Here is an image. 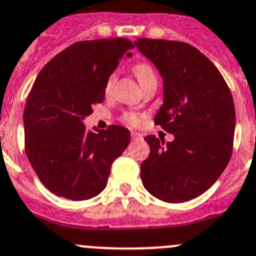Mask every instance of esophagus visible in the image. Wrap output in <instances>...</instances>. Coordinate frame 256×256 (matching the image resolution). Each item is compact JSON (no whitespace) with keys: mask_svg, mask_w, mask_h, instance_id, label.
I'll return each mask as SVG.
<instances>
[{"mask_svg":"<svg viewBox=\"0 0 256 256\" xmlns=\"http://www.w3.org/2000/svg\"><path fill=\"white\" fill-rule=\"evenodd\" d=\"M132 140H142V138H144V136L140 134V133H137V132H132Z\"/></svg>","mask_w":256,"mask_h":256,"instance_id":"obj_1","label":"esophagus"}]
</instances>
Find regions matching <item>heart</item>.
Wrapping results in <instances>:
<instances>
[{
	"label": "heart",
	"instance_id": "obj_1",
	"mask_svg": "<svg viewBox=\"0 0 256 256\" xmlns=\"http://www.w3.org/2000/svg\"><path fill=\"white\" fill-rule=\"evenodd\" d=\"M133 71H134L136 77L140 81V84L142 85L144 82H146L147 80L150 78H156V74H154V71L152 70V67L150 64L144 62H138L136 63L134 67H133ZM114 81H116V74H112L105 81V86H104V91L105 94H110L112 91V85H114ZM124 122L126 124H130V126H138L140 123V116L136 112H126L123 116Z\"/></svg>",
	"mask_w": 256,
	"mask_h": 256
}]
</instances>
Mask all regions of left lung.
<instances>
[{"instance_id": "1", "label": "left lung", "mask_w": 256, "mask_h": 256, "mask_svg": "<svg viewBox=\"0 0 256 256\" xmlns=\"http://www.w3.org/2000/svg\"><path fill=\"white\" fill-rule=\"evenodd\" d=\"M138 50L164 81V104L154 124L174 134L172 142L147 136L150 156L140 165L146 190L160 200L182 203L208 190L232 154L235 105L216 66L182 42L140 38Z\"/></svg>"}]
</instances>
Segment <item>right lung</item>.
Masks as SVG:
<instances>
[{"mask_svg": "<svg viewBox=\"0 0 256 256\" xmlns=\"http://www.w3.org/2000/svg\"><path fill=\"white\" fill-rule=\"evenodd\" d=\"M132 42H78L52 58L38 74L24 110L25 152L44 186L58 196L86 200L102 193L112 164L130 142L120 126L86 130L84 119L105 98V81Z\"/></svg>", "mask_w": 256, "mask_h": 256, "instance_id": "1", "label": "right lung"}]
</instances>
